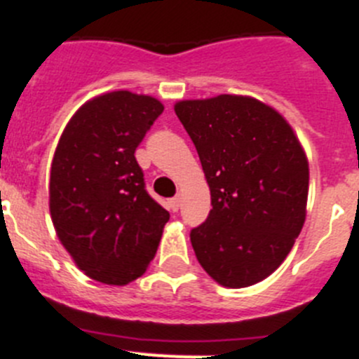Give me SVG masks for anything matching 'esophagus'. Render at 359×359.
Returning <instances> with one entry per match:
<instances>
[{"mask_svg": "<svg viewBox=\"0 0 359 359\" xmlns=\"http://www.w3.org/2000/svg\"><path fill=\"white\" fill-rule=\"evenodd\" d=\"M170 208H172V211H179V209H180V198H179V196H175V198L170 200Z\"/></svg>", "mask_w": 359, "mask_h": 359, "instance_id": "34e87169", "label": "esophagus"}]
</instances>
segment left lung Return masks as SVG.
<instances>
[{
	"mask_svg": "<svg viewBox=\"0 0 359 359\" xmlns=\"http://www.w3.org/2000/svg\"><path fill=\"white\" fill-rule=\"evenodd\" d=\"M173 109L211 191L208 219L191 231L196 259L225 288L266 279L306 219L309 164L295 130L252 96L180 100Z\"/></svg>",
	"mask_w": 359,
	"mask_h": 359,
	"instance_id": "obj_1",
	"label": "left lung"
}]
</instances>
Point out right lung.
I'll return each mask as SVG.
<instances>
[{
    "mask_svg": "<svg viewBox=\"0 0 359 359\" xmlns=\"http://www.w3.org/2000/svg\"><path fill=\"white\" fill-rule=\"evenodd\" d=\"M163 111L154 96L103 93L71 116L55 148L51 222L71 259L98 283L125 286L143 276L170 219L134 156Z\"/></svg>",
    "mask_w": 359,
    "mask_h": 359,
    "instance_id": "obj_1",
    "label": "right lung"
}]
</instances>
